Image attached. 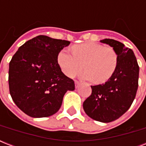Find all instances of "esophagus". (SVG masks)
Segmentation results:
<instances>
[{"instance_id": "esophagus-1", "label": "esophagus", "mask_w": 146, "mask_h": 146, "mask_svg": "<svg viewBox=\"0 0 146 146\" xmlns=\"http://www.w3.org/2000/svg\"><path fill=\"white\" fill-rule=\"evenodd\" d=\"M80 82H79V81H77V80H76V81H75L76 88H78V87H79V86H80Z\"/></svg>"}]
</instances>
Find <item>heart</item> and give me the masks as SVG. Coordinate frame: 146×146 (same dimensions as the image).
<instances>
[{"mask_svg": "<svg viewBox=\"0 0 146 146\" xmlns=\"http://www.w3.org/2000/svg\"><path fill=\"white\" fill-rule=\"evenodd\" d=\"M72 54L63 49L57 54V62L63 73L74 77L82 70V80H93L95 83L108 81L117 68L119 57L112 47H104L94 42H85L73 45Z\"/></svg>", "mask_w": 146, "mask_h": 146, "instance_id": "b5f03b06", "label": "heart"}]
</instances>
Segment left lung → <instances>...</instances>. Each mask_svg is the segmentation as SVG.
Instances as JSON below:
<instances>
[{"instance_id": "1", "label": "left lung", "mask_w": 146, "mask_h": 146, "mask_svg": "<svg viewBox=\"0 0 146 146\" xmlns=\"http://www.w3.org/2000/svg\"><path fill=\"white\" fill-rule=\"evenodd\" d=\"M115 49L119 57L117 68L104 84L91 86L92 94L83 102L89 117L109 123L117 120L130 108L138 89L139 66L133 50L113 39L100 41Z\"/></svg>"}]
</instances>
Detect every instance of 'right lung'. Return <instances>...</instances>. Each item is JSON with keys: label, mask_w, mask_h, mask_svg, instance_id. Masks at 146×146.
Instances as JSON below:
<instances>
[{"label": "right lung", "mask_w": 146, "mask_h": 146, "mask_svg": "<svg viewBox=\"0 0 146 146\" xmlns=\"http://www.w3.org/2000/svg\"><path fill=\"white\" fill-rule=\"evenodd\" d=\"M70 42L38 35L20 46L9 64V89L13 101L32 117L57 113L74 81L64 74L58 53Z\"/></svg>", "instance_id": "1"}]
</instances>
